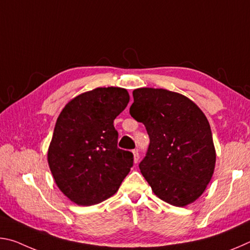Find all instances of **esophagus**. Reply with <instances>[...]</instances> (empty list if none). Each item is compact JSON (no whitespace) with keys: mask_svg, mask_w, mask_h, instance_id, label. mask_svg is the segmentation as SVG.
<instances>
[{"mask_svg":"<svg viewBox=\"0 0 250 250\" xmlns=\"http://www.w3.org/2000/svg\"><path fill=\"white\" fill-rule=\"evenodd\" d=\"M139 159H140V155H139V151H138V150H133V160H134V163H138Z\"/></svg>","mask_w":250,"mask_h":250,"instance_id":"34e87169","label":"esophagus"}]
</instances>
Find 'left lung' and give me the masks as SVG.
Here are the masks:
<instances>
[{"label":"left lung","instance_id":"8db88e82","mask_svg":"<svg viewBox=\"0 0 250 250\" xmlns=\"http://www.w3.org/2000/svg\"><path fill=\"white\" fill-rule=\"evenodd\" d=\"M130 115L149 134L139 167L155 195L179 207L197 200L216 162L211 130L202 110L177 92L139 88L133 90Z\"/></svg>","mask_w":250,"mask_h":250}]
</instances>
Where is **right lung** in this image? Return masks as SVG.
Returning <instances> with one entry per match:
<instances>
[{
  "instance_id": "1",
  "label": "right lung",
  "mask_w": 250,
  "mask_h": 250,
  "mask_svg": "<svg viewBox=\"0 0 250 250\" xmlns=\"http://www.w3.org/2000/svg\"><path fill=\"white\" fill-rule=\"evenodd\" d=\"M129 99L124 88H96L69 101L58 117L48 164L59 189L77 205L112 196L133 166L132 152L118 147L113 125Z\"/></svg>"
}]
</instances>
